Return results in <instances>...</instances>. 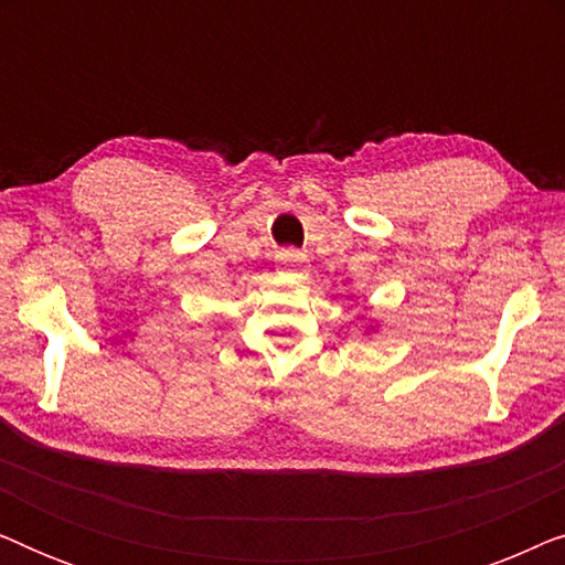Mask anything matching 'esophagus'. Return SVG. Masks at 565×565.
Here are the masks:
<instances>
[{"instance_id":"obj_1","label":"esophagus","mask_w":565,"mask_h":565,"mask_svg":"<svg viewBox=\"0 0 565 565\" xmlns=\"http://www.w3.org/2000/svg\"><path fill=\"white\" fill-rule=\"evenodd\" d=\"M277 265H280L282 273H290L296 277H303L308 273V257L298 249L277 252Z\"/></svg>"}]
</instances>
